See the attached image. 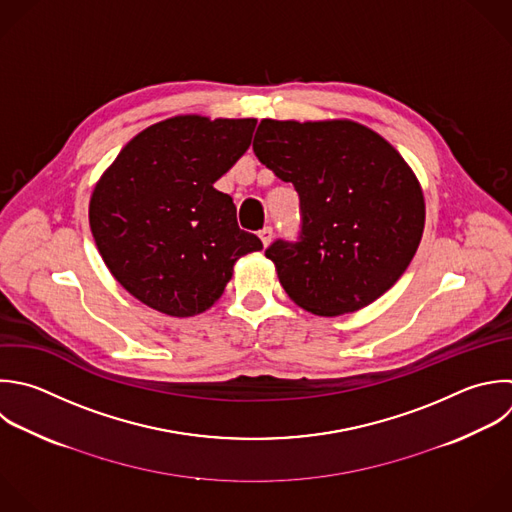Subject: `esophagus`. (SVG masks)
Here are the masks:
<instances>
[{
	"label": "esophagus",
	"mask_w": 512,
	"mask_h": 512,
	"mask_svg": "<svg viewBox=\"0 0 512 512\" xmlns=\"http://www.w3.org/2000/svg\"><path fill=\"white\" fill-rule=\"evenodd\" d=\"M258 236H260L262 244H264V246H268V244L272 242V236H274V230H272V226H264V228L258 232Z\"/></svg>",
	"instance_id": "esophagus-1"
}]
</instances>
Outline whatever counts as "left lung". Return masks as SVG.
<instances>
[{"mask_svg":"<svg viewBox=\"0 0 512 512\" xmlns=\"http://www.w3.org/2000/svg\"><path fill=\"white\" fill-rule=\"evenodd\" d=\"M254 154L300 196V242L266 258L290 300L316 316L356 312L404 274L424 230L422 186L374 130L352 120H262Z\"/></svg>","mask_w":512,"mask_h":512,"instance_id":"1","label":"left lung"}]
</instances>
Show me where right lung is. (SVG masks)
Here are the masks:
<instances>
[{"mask_svg": "<svg viewBox=\"0 0 512 512\" xmlns=\"http://www.w3.org/2000/svg\"><path fill=\"white\" fill-rule=\"evenodd\" d=\"M254 118L184 114L134 136L100 176L90 228L112 276L142 304L176 318L206 312L234 264L262 250L214 184L252 144Z\"/></svg>", "mask_w": 512, "mask_h": 512, "instance_id": "obj_1", "label": "right lung"}]
</instances>
